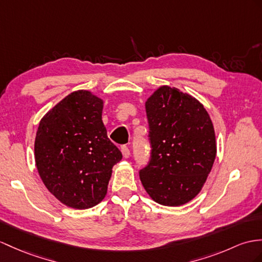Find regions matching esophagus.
<instances>
[{
	"instance_id": "1",
	"label": "esophagus",
	"mask_w": 262,
	"mask_h": 262,
	"mask_svg": "<svg viewBox=\"0 0 262 262\" xmlns=\"http://www.w3.org/2000/svg\"><path fill=\"white\" fill-rule=\"evenodd\" d=\"M121 152H122V156H123V158H129L130 157V150H129V148H127V146H125V145H123L122 148H121Z\"/></svg>"
}]
</instances>
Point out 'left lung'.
<instances>
[{
    "label": "left lung",
    "instance_id": "left-lung-1",
    "mask_svg": "<svg viewBox=\"0 0 262 262\" xmlns=\"http://www.w3.org/2000/svg\"><path fill=\"white\" fill-rule=\"evenodd\" d=\"M150 161L139 172L159 205L179 207L200 192L216 155L215 135L207 110L192 95L162 85L145 102Z\"/></svg>",
    "mask_w": 262,
    "mask_h": 262
}]
</instances>
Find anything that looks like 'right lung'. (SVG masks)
<instances>
[{"label": "right lung", "instance_id": "add662e5", "mask_svg": "<svg viewBox=\"0 0 262 262\" xmlns=\"http://www.w3.org/2000/svg\"><path fill=\"white\" fill-rule=\"evenodd\" d=\"M103 100L92 92L70 93L41 121L35 164L44 186L63 205L89 209L104 199L113 165L122 153L106 135Z\"/></svg>", "mask_w": 262, "mask_h": 262}]
</instances>
